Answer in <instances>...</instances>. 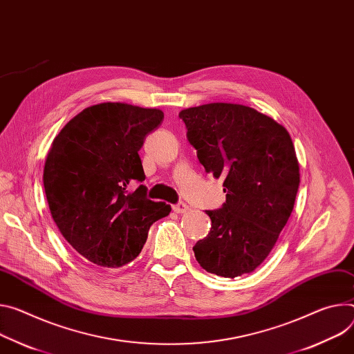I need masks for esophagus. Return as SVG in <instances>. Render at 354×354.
Instances as JSON below:
<instances>
[{"instance_id": "esophagus-1", "label": "esophagus", "mask_w": 354, "mask_h": 354, "mask_svg": "<svg viewBox=\"0 0 354 354\" xmlns=\"http://www.w3.org/2000/svg\"><path fill=\"white\" fill-rule=\"evenodd\" d=\"M172 210H174L175 213H178V214H182V213H186V212L189 210V206H187L186 203H183V202H179L178 205H174V206H172Z\"/></svg>"}]
</instances>
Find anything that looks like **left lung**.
Listing matches in <instances>:
<instances>
[{
    "mask_svg": "<svg viewBox=\"0 0 354 354\" xmlns=\"http://www.w3.org/2000/svg\"><path fill=\"white\" fill-rule=\"evenodd\" d=\"M179 118L206 174L223 179L226 203L207 210L210 233L195 247L207 272L236 278L259 268L292 213L299 164L291 136L274 118L234 103L185 109Z\"/></svg>",
    "mask_w": 354,
    "mask_h": 354,
    "instance_id": "8db88e82",
    "label": "left lung"
}]
</instances>
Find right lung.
<instances>
[{"label": "right lung", "mask_w": 354, "mask_h": 354, "mask_svg": "<svg viewBox=\"0 0 354 354\" xmlns=\"http://www.w3.org/2000/svg\"><path fill=\"white\" fill-rule=\"evenodd\" d=\"M159 109L127 103L94 104L75 115L55 137L44 168L53 221L84 259L103 268L136 260L152 224L171 206L147 198L138 151L162 122Z\"/></svg>", "instance_id": "obj_1"}]
</instances>
